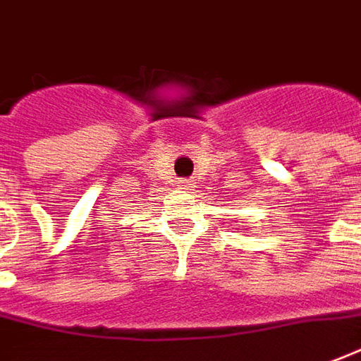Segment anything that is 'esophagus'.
I'll return each instance as SVG.
<instances>
[{"instance_id":"esophagus-1","label":"esophagus","mask_w":361,"mask_h":361,"mask_svg":"<svg viewBox=\"0 0 361 361\" xmlns=\"http://www.w3.org/2000/svg\"><path fill=\"white\" fill-rule=\"evenodd\" d=\"M178 188H183V190H188V188H190V186H192V183H190V180H178Z\"/></svg>"}]
</instances>
